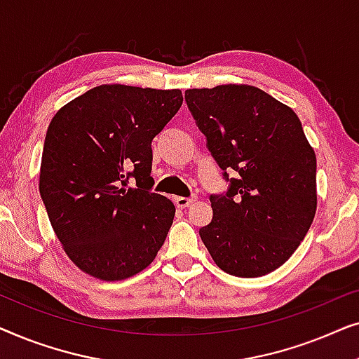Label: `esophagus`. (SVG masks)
I'll list each match as a JSON object with an SVG mask.
<instances>
[{
    "label": "esophagus",
    "mask_w": 359,
    "mask_h": 359,
    "mask_svg": "<svg viewBox=\"0 0 359 359\" xmlns=\"http://www.w3.org/2000/svg\"><path fill=\"white\" fill-rule=\"evenodd\" d=\"M198 198L196 196H191V198H175V204L178 205V208H189L191 204H194Z\"/></svg>",
    "instance_id": "34e87169"
}]
</instances>
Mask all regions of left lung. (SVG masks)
I'll use <instances>...</instances> for the list:
<instances>
[{"label":"left lung","instance_id":"left-lung-1","mask_svg":"<svg viewBox=\"0 0 359 359\" xmlns=\"http://www.w3.org/2000/svg\"><path fill=\"white\" fill-rule=\"evenodd\" d=\"M184 100L229 181L224 194H210L214 215L201 240L225 273L264 276L296 252L316 215L317 158L301 121L248 85L186 90Z\"/></svg>","mask_w":359,"mask_h":359}]
</instances>
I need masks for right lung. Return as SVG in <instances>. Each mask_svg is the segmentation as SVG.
I'll use <instances>...</instances> for the list:
<instances>
[{"instance_id":"right-lung-1","label":"right lung","mask_w":359,"mask_h":359,"mask_svg":"<svg viewBox=\"0 0 359 359\" xmlns=\"http://www.w3.org/2000/svg\"><path fill=\"white\" fill-rule=\"evenodd\" d=\"M181 104L180 90L101 85L53 116L39 191L53 232L81 271L119 281L155 259L175 204L151 193V140ZM130 177L137 189L126 186Z\"/></svg>"}]
</instances>
